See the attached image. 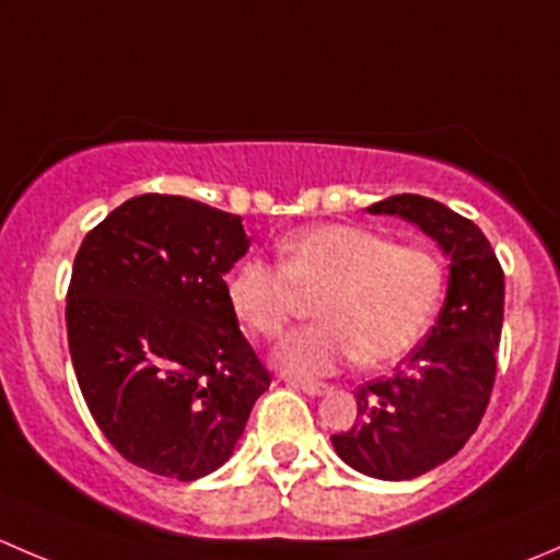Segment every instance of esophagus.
<instances>
[{
  "mask_svg": "<svg viewBox=\"0 0 560 560\" xmlns=\"http://www.w3.org/2000/svg\"><path fill=\"white\" fill-rule=\"evenodd\" d=\"M284 382L290 387H295V389H303V393L306 395H325L327 387L325 382H314V380H295V376H284Z\"/></svg>",
  "mask_w": 560,
  "mask_h": 560,
  "instance_id": "1",
  "label": "esophagus"
}]
</instances>
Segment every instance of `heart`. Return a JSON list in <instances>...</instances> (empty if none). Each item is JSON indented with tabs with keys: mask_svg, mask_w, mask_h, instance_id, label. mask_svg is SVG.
<instances>
[{
	"mask_svg": "<svg viewBox=\"0 0 560 560\" xmlns=\"http://www.w3.org/2000/svg\"><path fill=\"white\" fill-rule=\"evenodd\" d=\"M298 292H319V322L290 332L273 360L287 374H332L358 358L387 365L404 358L431 327L444 295V262L425 246L354 224H316L279 244V265L244 257L224 279L241 325L276 338L298 308Z\"/></svg>",
	"mask_w": 560,
	"mask_h": 560,
	"instance_id": "obj_1",
	"label": "heart"
}]
</instances>
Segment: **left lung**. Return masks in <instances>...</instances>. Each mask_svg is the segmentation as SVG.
Listing matches in <instances>:
<instances>
[{"mask_svg": "<svg viewBox=\"0 0 560 560\" xmlns=\"http://www.w3.org/2000/svg\"><path fill=\"white\" fill-rule=\"evenodd\" d=\"M415 224L450 259L447 298L425 343L398 374L358 387V420L330 436L354 471L415 479L457 455L488 409L504 322V270L482 230L422 195H395L365 208Z\"/></svg>", "mask_w": 560, "mask_h": 560, "instance_id": "left-lung-1", "label": "left lung"}]
</instances>
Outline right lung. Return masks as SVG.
Here are the masks:
<instances>
[{"label": "right lung", "mask_w": 560, "mask_h": 560, "mask_svg": "<svg viewBox=\"0 0 560 560\" xmlns=\"http://www.w3.org/2000/svg\"><path fill=\"white\" fill-rule=\"evenodd\" d=\"M248 244L235 213L140 195L78 248L72 369L107 442L145 471L180 482L217 471L270 385L224 295Z\"/></svg>", "instance_id": "right-lung-1"}]
</instances>
